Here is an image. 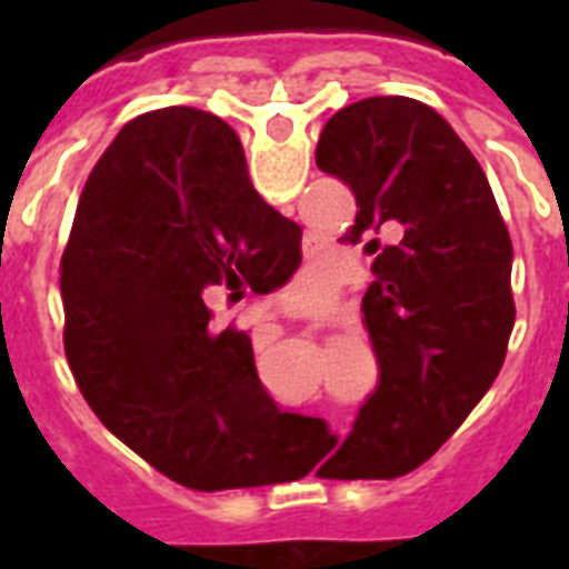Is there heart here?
<instances>
[{"mask_svg":"<svg viewBox=\"0 0 569 569\" xmlns=\"http://www.w3.org/2000/svg\"><path fill=\"white\" fill-rule=\"evenodd\" d=\"M320 301V283L313 277H301V283L296 289V305L298 308H310Z\"/></svg>","mask_w":569,"mask_h":569,"instance_id":"obj_1","label":"heart"}]
</instances>
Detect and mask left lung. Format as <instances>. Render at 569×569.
I'll return each instance as SVG.
<instances>
[{
  "mask_svg": "<svg viewBox=\"0 0 569 569\" xmlns=\"http://www.w3.org/2000/svg\"><path fill=\"white\" fill-rule=\"evenodd\" d=\"M317 167L357 198L345 243L366 240L362 313L378 390L320 472L396 478L427 463L488 393L515 326L512 240L488 176L427 103L369 97L335 112ZM393 244L380 247V234Z\"/></svg>",
  "mask_w": 569,
  "mask_h": 569,
  "instance_id": "left-lung-1",
  "label": "left lung"
}]
</instances>
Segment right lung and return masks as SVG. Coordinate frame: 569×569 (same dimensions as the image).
Returning a JSON list of instances; mask_svg holds the SVG:
<instances>
[{
  "instance_id": "1",
  "label": "right lung",
  "mask_w": 569,
  "mask_h": 569,
  "mask_svg": "<svg viewBox=\"0 0 569 569\" xmlns=\"http://www.w3.org/2000/svg\"><path fill=\"white\" fill-rule=\"evenodd\" d=\"M301 264V228L252 188L222 118L170 106L133 118L84 182L60 261L63 347L93 415L191 490L261 488L289 463V427L247 332L203 298L271 292Z\"/></svg>"
}]
</instances>
